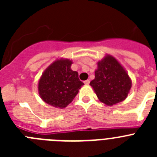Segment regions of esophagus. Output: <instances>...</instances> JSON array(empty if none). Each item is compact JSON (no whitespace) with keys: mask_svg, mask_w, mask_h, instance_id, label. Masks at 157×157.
<instances>
[{"mask_svg":"<svg viewBox=\"0 0 157 157\" xmlns=\"http://www.w3.org/2000/svg\"><path fill=\"white\" fill-rule=\"evenodd\" d=\"M84 83H85L86 85H88L89 83H90V80H89V79L86 80V81H84Z\"/></svg>","mask_w":157,"mask_h":157,"instance_id":"1","label":"esophagus"}]
</instances>
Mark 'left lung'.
Instances as JSON below:
<instances>
[{
  "label": "left lung",
  "mask_w": 157,
  "mask_h": 157,
  "mask_svg": "<svg viewBox=\"0 0 157 157\" xmlns=\"http://www.w3.org/2000/svg\"><path fill=\"white\" fill-rule=\"evenodd\" d=\"M90 85L100 101L112 106L127 98L132 82L127 71L114 56L107 54L98 62L95 78Z\"/></svg>",
  "instance_id": "left-lung-1"
}]
</instances>
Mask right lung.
I'll return each instance as SVG.
<instances>
[{"mask_svg": "<svg viewBox=\"0 0 157 157\" xmlns=\"http://www.w3.org/2000/svg\"><path fill=\"white\" fill-rule=\"evenodd\" d=\"M69 59H56L44 71L38 81V94L45 103L64 109L73 101L84 83L71 68Z\"/></svg>", "mask_w": 157, "mask_h": 157, "instance_id": "add662e5", "label": "right lung"}]
</instances>
